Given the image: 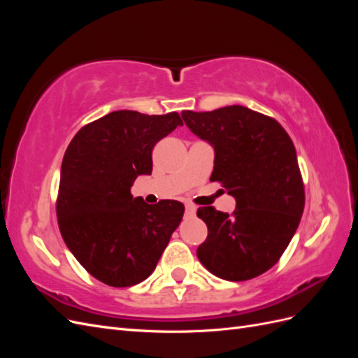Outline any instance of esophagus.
<instances>
[{"label": "esophagus", "instance_id": "obj_1", "mask_svg": "<svg viewBox=\"0 0 358 358\" xmlns=\"http://www.w3.org/2000/svg\"><path fill=\"white\" fill-rule=\"evenodd\" d=\"M185 210H187V215H196L197 208H196V206H192V204H187Z\"/></svg>", "mask_w": 358, "mask_h": 358}]
</instances>
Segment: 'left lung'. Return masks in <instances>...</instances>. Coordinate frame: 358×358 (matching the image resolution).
I'll use <instances>...</instances> for the list:
<instances>
[{"mask_svg": "<svg viewBox=\"0 0 358 358\" xmlns=\"http://www.w3.org/2000/svg\"><path fill=\"white\" fill-rule=\"evenodd\" d=\"M188 128L215 149L210 180L236 199L231 215L199 208L208 237L197 257L225 280H248L273 267L294 236L305 185L296 148L276 119L243 106L212 112L183 110Z\"/></svg>", "mask_w": 358, "mask_h": 358, "instance_id": "obj_1", "label": "left lung"}]
</instances>
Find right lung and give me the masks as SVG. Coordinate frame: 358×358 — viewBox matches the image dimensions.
Returning <instances> with one entry per match:
<instances>
[{"instance_id": "1", "label": "right lung", "mask_w": 358, "mask_h": 358, "mask_svg": "<svg viewBox=\"0 0 358 358\" xmlns=\"http://www.w3.org/2000/svg\"><path fill=\"white\" fill-rule=\"evenodd\" d=\"M182 124L176 112H112L82 127L64 154L59 231L86 272L106 285L145 280L182 221L180 201L148 204L129 191L138 175L152 173L154 146Z\"/></svg>"}]
</instances>
